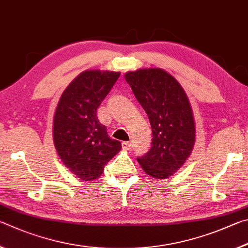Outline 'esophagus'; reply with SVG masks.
<instances>
[{
    "instance_id": "esophagus-1",
    "label": "esophagus",
    "mask_w": 248,
    "mask_h": 248,
    "mask_svg": "<svg viewBox=\"0 0 248 248\" xmlns=\"http://www.w3.org/2000/svg\"><path fill=\"white\" fill-rule=\"evenodd\" d=\"M122 148L125 150H131L133 148V144L131 141H124L122 142Z\"/></svg>"
}]
</instances>
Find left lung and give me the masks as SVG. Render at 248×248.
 <instances>
[{
    "mask_svg": "<svg viewBox=\"0 0 248 248\" xmlns=\"http://www.w3.org/2000/svg\"><path fill=\"white\" fill-rule=\"evenodd\" d=\"M124 78L146 111L153 129L151 148L137 161L154 179H167L185 163L196 140L187 94L162 68H140L127 72Z\"/></svg>",
    "mask_w": 248,
    "mask_h": 248,
    "instance_id": "1",
    "label": "left lung"
}]
</instances>
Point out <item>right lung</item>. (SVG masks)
<instances>
[{"label":"right lung","instance_id":"add662e5","mask_svg":"<svg viewBox=\"0 0 248 248\" xmlns=\"http://www.w3.org/2000/svg\"><path fill=\"white\" fill-rule=\"evenodd\" d=\"M120 72L87 69L74 78L59 100L53 117V142L61 161L78 179L93 181L122 148L100 123L97 108Z\"/></svg>","mask_w":248,"mask_h":248}]
</instances>
